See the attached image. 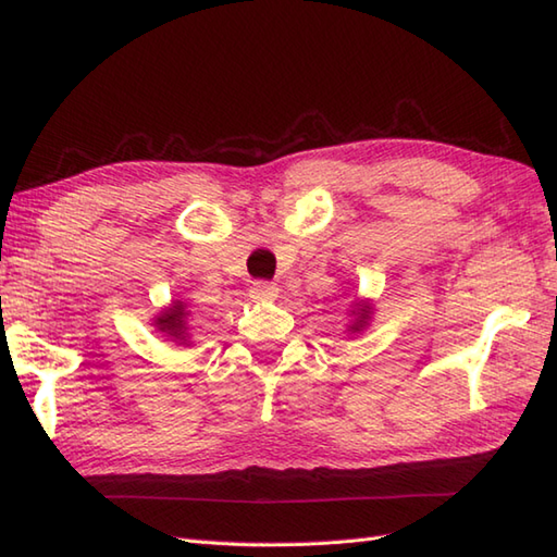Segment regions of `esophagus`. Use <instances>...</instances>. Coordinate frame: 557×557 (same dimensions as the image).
Wrapping results in <instances>:
<instances>
[{
	"label": "esophagus",
	"mask_w": 557,
	"mask_h": 557,
	"mask_svg": "<svg viewBox=\"0 0 557 557\" xmlns=\"http://www.w3.org/2000/svg\"><path fill=\"white\" fill-rule=\"evenodd\" d=\"M251 299H256V301H270V299H275L277 297V285L275 282H268V280H258V282H253L251 285Z\"/></svg>",
	"instance_id": "34e87169"
}]
</instances>
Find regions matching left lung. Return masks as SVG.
I'll return each mask as SVG.
<instances>
[{"label":"left lung","mask_w":557,"mask_h":557,"mask_svg":"<svg viewBox=\"0 0 557 557\" xmlns=\"http://www.w3.org/2000/svg\"><path fill=\"white\" fill-rule=\"evenodd\" d=\"M369 309H361L359 313H357V321H354V325H351V330H354V333H357V330H361L363 325H366V321H369Z\"/></svg>","instance_id":"obj_1"}]
</instances>
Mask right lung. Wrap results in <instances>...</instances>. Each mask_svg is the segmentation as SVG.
<instances>
[{
  "instance_id": "1",
  "label": "right lung",
  "mask_w": 557,
  "mask_h": 557,
  "mask_svg": "<svg viewBox=\"0 0 557 557\" xmlns=\"http://www.w3.org/2000/svg\"><path fill=\"white\" fill-rule=\"evenodd\" d=\"M184 318H186L184 304L176 301L168 313H162V315L158 318V325H160L162 333H168V337L184 339V337H186V333H184Z\"/></svg>"
}]
</instances>
